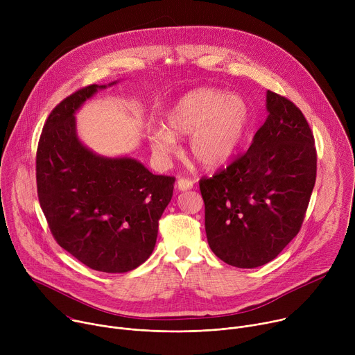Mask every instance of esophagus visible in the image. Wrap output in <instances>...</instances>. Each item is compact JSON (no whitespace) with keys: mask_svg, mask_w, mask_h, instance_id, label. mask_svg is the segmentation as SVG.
<instances>
[{"mask_svg":"<svg viewBox=\"0 0 355 355\" xmlns=\"http://www.w3.org/2000/svg\"><path fill=\"white\" fill-rule=\"evenodd\" d=\"M177 187L181 191H187V189H191L193 187V181L189 180V178H180L178 182H177Z\"/></svg>","mask_w":355,"mask_h":355,"instance_id":"esophagus-1","label":"esophagus"}]
</instances>
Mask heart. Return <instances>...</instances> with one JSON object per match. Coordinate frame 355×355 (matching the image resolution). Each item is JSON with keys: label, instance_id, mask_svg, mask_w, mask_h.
<instances>
[{"label": "heart", "instance_id": "obj_1", "mask_svg": "<svg viewBox=\"0 0 355 355\" xmlns=\"http://www.w3.org/2000/svg\"><path fill=\"white\" fill-rule=\"evenodd\" d=\"M251 123V108L241 96L218 88H198L181 96L166 116L167 129L150 133L153 153L166 159L177 147L174 136H188L191 156L205 167L227 163Z\"/></svg>", "mask_w": 355, "mask_h": 355}]
</instances>
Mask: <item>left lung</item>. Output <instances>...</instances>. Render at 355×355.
Segmentation results:
<instances>
[{"instance_id": "1", "label": "left lung", "mask_w": 355, "mask_h": 355, "mask_svg": "<svg viewBox=\"0 0 355 355\" xmlns=\"http://www.w3.org/2000/svg\"><path fill=\"white\" fill-rule=\"evenodd\" d=\"M267 110L245 153L199 180L209 247L237 268L279 254L299 233L316 181L318 153L305 115L272 91Z\"/></svg>"}]
</instances>
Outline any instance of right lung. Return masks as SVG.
I'll use <instances>...</instances> for the list:
<instances>
[{
	"instance_id": "obj_1",
	"label": "right lung",
	"mask_w": 355,
	"mask_h": 355,
	"mask_svg": "<svg viewBox=\"0 0 355 355\" xmlns=\"http://www.w3.org/2000/svg\"><path fill=\"white\" fill-rule=\"evenodd\" d=\"M98 88L105 85L77 89L47 116L36 150L37 198L55 240L73 257L95 271L128 272L153 252L175 178L81 144L74 112Z\"/></svg>"
}]
</instances>
